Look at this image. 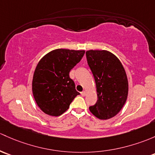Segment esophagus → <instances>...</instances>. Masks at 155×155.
Here are the masks:
<instances>
[{
  "instance_id": "1",
  "label": "esophagus",
  "mask_w": 155,
  "mask_h": 155,
  "mask_svg": "<svg viewBox=\"0 0 155 155\" xmlns=\"http://www.w3.org/2000/svg\"><path fill=\"white\" fill-rule=\"evenodd\" d=\"M81 94H82V97H84V96L86 95V91H82V92L81 93Z\"/></svg>"
}]
</instances>
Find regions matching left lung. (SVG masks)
Returning <instances> with one entry per match:
<instances>
[{
  "mask_svg": "<svg viewBox=\"0 0 155 155\" xmlns=\"http://www.w3.org/2000/svg\"><path fill=\"white\" fill-rule=\"evenodd\" d=\"M87 64L96 82L97 99L89 107L90 111L100 120L116 116L128 97L126 73L120 60L106 50L86 52Z\"/></svg>",
  "mask_w": 155,
  "mask_h": 155,
  "instance_id": "left-lung-1",
  "label": "left lung"
}]
</instances>
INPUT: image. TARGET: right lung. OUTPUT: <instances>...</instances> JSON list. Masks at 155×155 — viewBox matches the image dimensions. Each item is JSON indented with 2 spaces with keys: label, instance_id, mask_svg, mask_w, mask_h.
I'll use <instances>...</instances> for the list:
<instances>
[{
  "label": "right lung",
  "instance_id": "obj_1",
  "mask_svg": "<svg viewBox=\"0 0 155 155\" xmlns=\"http://www.w3.org/2000/svg\"><path fill=\"white\" fill-rule=\"evenodd\" d=\"M84 54V50L57 49L45 55L37 64L32 79V94L45 114L60 116L79 94L69 73Z\"/></svg>",
  "mask_w": 155,
  "mask_h": 155
}]
</instances>
